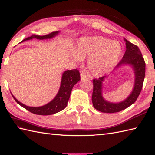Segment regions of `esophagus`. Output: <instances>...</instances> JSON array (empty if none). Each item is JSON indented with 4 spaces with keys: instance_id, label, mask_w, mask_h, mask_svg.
<instances>
[{
    "instance_id": "obj_1",
    "label": "esophagus",
    "mask_w": 155,
    "mask_h": 155,
    "mask_svg": "<svg viewBox=\"0 0 155 155\" xmlns=\"http://www.w3.org/2000/svg\"><path fill=\"white\" fill-rule=\"evenodd\" d=\"M87 78V76L85 75L84 73H81V81H83L85 80Z\"/></svg>"
}]
</instances>
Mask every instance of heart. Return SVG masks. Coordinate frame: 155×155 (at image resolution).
<instances>
[{"instance_id":"1","label":"heart","mask_w":155,"mask_h":155,"mask_svg":"<svg viewBox=\"0 0 155 155\" xmlns=\"http://www.w3.org/2000/svg\"><path fill=\"white\" fill-rule=\"evenodd\" d=\"M122 53L119 42L100 36L81 38L75 51H71V58L76 63L87 59L88 72L99 77L110 72L118 63Z\"/></svg>"}]
</instances>
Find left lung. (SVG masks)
I'll list each match as a JSON object with an SVG mask.
<instances>
[{
	"mask_svg": "<svg viewBox=\"0 0 155 155\" xmlns=\"http://www.w3.org/2000/svg\"><path fill=\"white\" fill-rule=\"evenodd\" d=\"M124 41L126 44V51L114 71L126 66L132 68L134 77L133 90L124 100L118 103H113L105 99L103 94V82L109 75L101 77L98 79H94L92 102L93 107L102 113H117L130 107L136 101L142 89L145 76V62L139 47L127 39L124 38Z\"/></svg>",
	"mask_w": 155,
	"mask_h": 155,
	"instance_id": "left-lung-1",
	"label": "left lung"
}]
</instances>
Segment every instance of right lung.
Wrapping results in <instances>:
<instances>
[{
	"label": "right lung",
	"instance_id": "right-lung-1",
	"mask_svg": "<svg viewBox=\"0 0 155 155\" xmlns=\"http://www.w3.org/2000/svg\"><path fill=\"white\" fill-rule=\"evenodd\" d=\"M60 31L51 32L45 36L39 35H32L27 38L22 40L21 42H25L26 41L32 40L33 38L38 39V40H45V39H51L55 37L60 33ZM81 80L80 73L77 69L73 70L65 71L62 74V78L61 82V85L57 94H56L54 98L48 103L46 104L41 107H28L18 101L13 96L15 101L21 107L25 108V109L30 111L31 113L38 115H51L62 110L67 107L68 101L70 98L72 88Z\"/></svg>",
	"mask_w": 155,
	"mask_h": 155
}]
</instances>
